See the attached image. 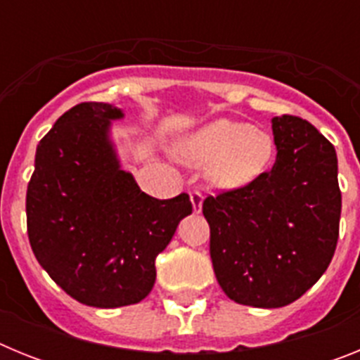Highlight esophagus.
Here are the masks:
<instances>
[{"label": "esophagus", "mask_w": 360, "mask_h": 360, "mask_svg": "<svg viewBox=\"0 0 360 360\" xmlns=\"http://www.w3.org/2000/svg\"><path fill=\"white\" fill-rule=\"evenodd\" d=\"M191 203H193V209H195V212H200L202 211V203H203V195L200 193V191H191Z\"/></svg>", "instance_id": "1"}]
</instances>
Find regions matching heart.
<instances>
[{"mask_svg":"<svg viewBox=\"0 0 360 360\" xmlns=\"http://www.w3.org/2000/svg\"><path fill=\"white\" fill-rule=\"evenodd\" d=\"M180 157L189 165L207 164V180L216 189H241L256 182L274 157L269 131L247 122L216 119L187 139Z\"/></svg>","mask_w":360,"mask_h":360,"instance_id":"b5f03b06","label":"heart"}]
</instances>
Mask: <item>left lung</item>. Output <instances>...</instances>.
<instances>
[{"instance_id":"obj_1","label":"left lung","mask_w":360,"mask_h":360,"mask_svg":"<svg viewBox=\"0 0 360 360\" xmlns=\"http://www.w3.org/2000/svg\"><path fill=\"white\" fill-rule=\"evenodd\" d=\"M278 157L241 189L203 200L211 259L221 290L240 304L279 308L317 283L339 238L337 155L310 122L272 119Z\"/></svg>"}]
</instances>
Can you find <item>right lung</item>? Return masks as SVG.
<instances>
[{
  "label": "right lung",
  "instance_id": "1",
  "mask_svg": "<svg viewBox=\"0 0 360 360\" xmlns=\"http://www.w3.org/2000/svg\"><path fill=\"white\" fill-rule=\"evenodd\" d=\"M122 117L106 103L66 111L37 144L27 189L34 256L70 297L95 308L142 301L155 259L193 212L186 193L153 198L120 169L110 126Z\"/></svg>",
  "mask_w": 360,
  "mask_h": 360
}]
</instances>
